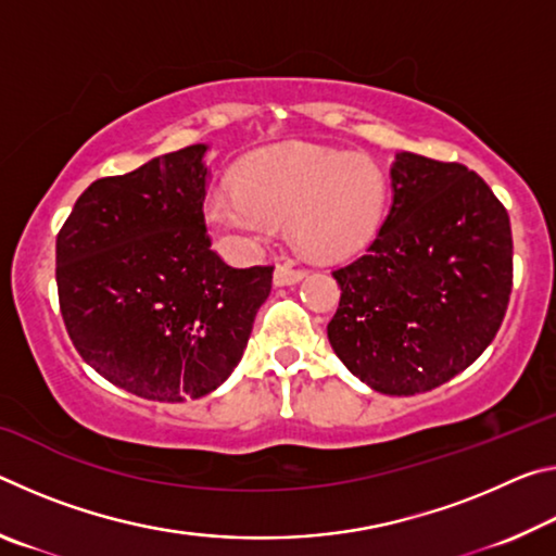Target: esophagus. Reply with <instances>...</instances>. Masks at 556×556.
Returning a JSON list of instances; mask_svg holds the SVG:
<instances>
[{
    "label": "esophagus",
    "mask_w": 556,
    "mask_h": 556,
    "mask_svg": "<svg viewBox=\"0 0 556 556\" xmlns=\"http://www.w3.org/2000/svg\"><path fill=\"white\" fill-rule=\"evenodd\" d=\"M299 279H304V269H296V267H291V265H279L275 269V285L277 287L296 285Z\"/></svg>",
    "instance_id": "esophagus-1"
}]
</instances>
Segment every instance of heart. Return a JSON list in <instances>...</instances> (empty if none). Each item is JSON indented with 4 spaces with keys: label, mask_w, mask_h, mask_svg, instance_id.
I'll use <instances>...</instances> for the list:
<instances>
[{
    "label": "heart",
    "mask_w": 556,
    "mask_h": 556,
    "mask_svg": "<svg viewBox=\"0 0 556 556\" xmlns=\"http://www.w3.org/2000/svg\"><path fill=\"white\" fill-rule=\"evenodd\" d=\"M388 178L378 162L316 144L269 149L242 168L240 184L215 188L205 215L244 248L269 240L289 220L291 240L316 260H343L378 235Z\"/></svg>",
    "instance_id": "1"
}]
</instances>
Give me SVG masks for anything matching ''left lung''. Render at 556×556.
<instances>
[{
  "label": "left lung",
  "instance_id": "obj_1",
  "mask_svg": "<svg viewBox=\"0 0 556 556\" xmlns=\"http://www.w3.org/2000/svg\"><path fill=\"white\" fill-rule=\"evenodd\" d=\"M392 205L368 252L338 267L328 341L382 394H417L466 370L497 333L513 291L503 203L464 164L400 152Z\"/></svg>",
  "mask_w": 556,
  "mask_h": 556
}]
</instances>
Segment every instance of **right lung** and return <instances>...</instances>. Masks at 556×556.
<instances>
[{
    "mask_svg": "<svg viewBox=\"0 0 556 556\" xmlns=\"http://www.w3.org/2000/svg\"><path fill=\"white\" fill-rule=\"evenodd\" d=\"M208 144L98 178L55 238L65 331L92 370L137 397L199 400L230 378L275 267L211 250Z\"/></svg>",
    "mask_w": 556,
    "mask_h": 556,
    "instance_id": "right-lung-1",
    "label": "right lung"
}]
</instances>
